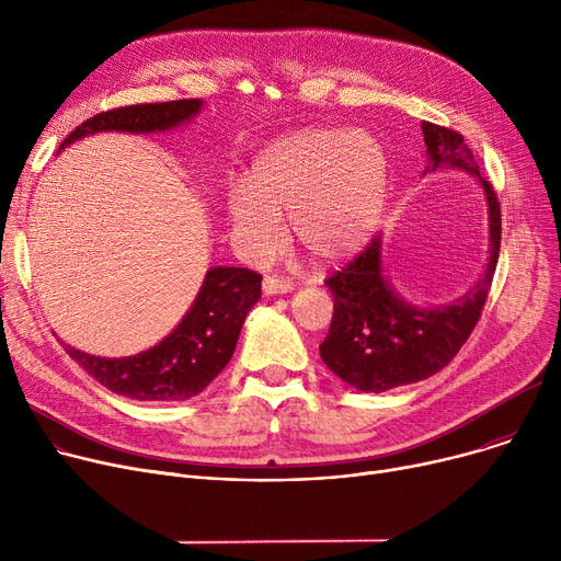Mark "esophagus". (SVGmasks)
Returning <instances> with one entry per match:
<instances>
[{"label":"esophagus","mask_w":561,"mask_h":561,"mask_svg":"<svg viewBox=\"0 0 561 561\" xmlns=\"http://www.w3.org/2000/svg\"><path fill=\"white\" fill-rule=\"evenodd\" d=\"M263 290L268 293V296H279V293L293 290V282L282 275H268L263 279Z\"/></svg>","instance_id":"obj_1"}]
</instances>
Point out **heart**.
I'll return each instance as SVG.
<instances>
[{
  "label": "heart",
  "mask_w": 561,
  "mask_h": 561,
  "mask_svg": "<svg viewBox=\"0 0 561 561\" xmlns=\"http://www.w3.org/2000/svg\"><path fill=\"white\" fill-rule=\"evenodd\" d=\"M389 195V159L368 131L313 127L275 140L259 154L248 193L227 202L231 229L252 256L293 241L320 261L357 252L377 227Z\"/></svg>",
  "instance_id": "1"
}]
</instances>
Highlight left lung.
Listing matches in <instances>:
<instances>
[{"mask_svg":"<svg viewBox=\"0 0 561 561\" xmlns=\"http://www.w3.org/2000/svg\"><path fill=\"white\" fill-rule=\"evenodd\" d=\"M423 134L427 170L455 165L478 174L489 202L491 259L473 290L434 309H419L391 290L381 275L379 236H373L355 259L325 279L334 298V316L320 343V357L334 375L366 393L414 385L453 362L482 316L500 254V202L493 186L480 176V165L463 136L434 123H423Z\"/></svg>","mask_w":561,"mask_h":561,"instance_id":"obj_1","label":"left lung"}]
</instances>
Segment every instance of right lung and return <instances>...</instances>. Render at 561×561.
Segmentation results:
<instances>
[{"label": "right lung", "mask_w": 561, "mask_h": 561, "mask_svg": "<svg viewBox=\"0 0 561 561\" xmlns=\"http://www.w3.org/2000/svg\"><path fill=\"white\" fill-rule=\"evenodd\" d=\"M199 100L131 104L88 117L58 150L95 131H163L188 121ZM261 298V275L250 268H211L191 311L152 350L125 359H102L66 345L68 355L108 391L131 400L176 402L204 391L233 355L248 311Z\"/></svg>", "instance_id": "add662e5"}]
</instances>
